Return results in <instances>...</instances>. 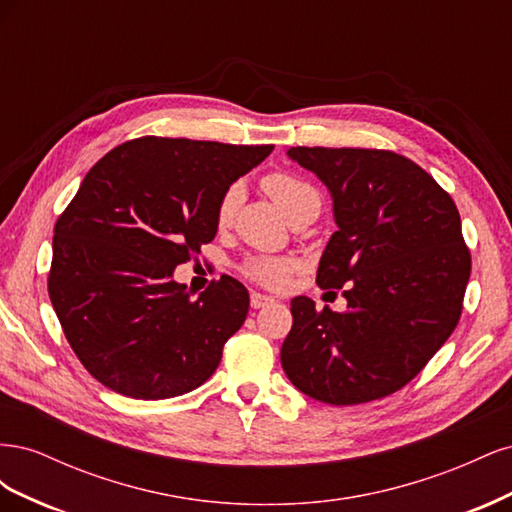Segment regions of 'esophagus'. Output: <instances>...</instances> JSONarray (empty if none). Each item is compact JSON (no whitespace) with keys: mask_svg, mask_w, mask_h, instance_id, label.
<instances>
[{"mask_svg":"<svg viewBox=\"0 0 512 512\" xmlns=\"http://www.w3.org/2000/svg\"><path fill=\"white\" fill-rule=\"evenodd\" d=\"M250 305L254 309H260V307H267V305H273V299L267 297V294H260V292H252L250 294Z\"/></svg>","mask_w":512,"mask_h":512,"instance_id":"esophagus-1","label":"esophagus"}]
</instances>
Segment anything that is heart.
<instances>
[{
    "mask_svg": "<svg viewBox=\"0 0 512 512\" xmlns=\"http://www.w3.org/2000/svg\"><path fill=\"white\" fill-rule=\"evenodd\" d=\"M265 190L275 198L288 215H292L299 207L309 200H320L318 192L305 179L286 173V170H275L265 177ZM245 185L243 181L228 183L215 207V222L220 226H228L243 203ZM297 269V260L288 256H250L243 262V275L260 286L277 288L286 282V277Z\"/></svg>",
    "mask_w": 512,
    "mask_h": 512,
    "instance_id": "obj_1",
    "label": "heart"
}]
</instances>
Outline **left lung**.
Masks as SVG:
<instances>
[{"label":"left lung","mask_w":512,"mask_h":512,"mask_svg":"<svg viewBox=\"0 0 512 512\" xmlns=\"http://www.w3.org/2000/svg\"><path fill=\"white\" fill-rule=\"evenodd\" d=\"M288 156L331 190L337 230L316 282L344 288L348 309L292 299L282 367L324 404H367L406 386L457 327L472 271L459 211L425 168L389 149Z\"/></svg>","instance_id":"left-lung-1"}]
</instances>
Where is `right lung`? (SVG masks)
I'll list each match as a JSON object with an SVG mask.
<instances>
[{
	"label": "right lung",
	"instance_id": "right-lung-1",
	"mask_svg": "<svg viewBox=\"0 0 512 512\" xmlns=\"http://www.w3.org/2000/svg\"><path fill=\"white\" fill-rule=\"evenodd\" d=\"M271 151L141 136L91 166L55 222L49 297L98 382L126 397L166 399L218 369L250 294L222 275L192 297L173 271L213 241L226 185Z\"/></svg>",
	"mask_w": 512,
	"mask_h": 512
}]
</instances>
